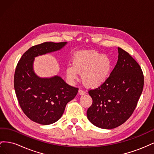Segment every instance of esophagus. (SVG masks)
Instances as JSON below:
<instances>
[{
    "mask_svg": "<svg viewBox=\"0 0 154 154\" xmlns=\"http://www.w3.org/2000/svg\"><path fill=\"white\" fill-rule=\"evenodd\" d=\"M78 92H79V94H80V95H83V94H84L85 93V92L83 91V90H82V88H80V89H79V91H78Z\"/></svg>",
    "mask_w": 154,
    "mask_h": 154,
    "instance_id": "esophagus-1",
    "label": "esophagus"
}]
</instances>
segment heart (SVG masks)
Segmentation results:
<instances>
[{
  "label": "heart",
  "mask_w": 154,
  "mask_h": 154,
  "mask_svg": "<svg viewBox=\"0 0 154 154\" xmlns=\"http://www.w3.org/2000/svg\"><path fill=\"white\" fill-rule=\"evenodd\" d=\"M72 66L67 67V76L71 80L77 78L82 73L83 83L90 87H100L108 80L112 70V62L108 56L97 52L80 53L75 56Z\"/></svg>",
  "instance_id": "heart-1"
}]
</instances>
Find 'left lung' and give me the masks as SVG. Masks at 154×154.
Masks as SVG:
<instances>
[{
	"label": "left lung",
	"mask_w": 154,
	"mask_h": 154,
	"mask_svg": "<svg viewBox=\"0 0 154 154\" xmlns=\"http://www.w3.org/2000/svg\"><path fill=\"white\" fill-rule=\"evenodd\" d=\"M118 60L103 85L88 91L92 99L87 118L96 127L112 129L122 125L136 109L143 92L144 76L138 63L118 48Z\"/></svg>",
	"instance_id": "1"
}]
</instances>
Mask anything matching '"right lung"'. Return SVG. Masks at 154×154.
<instances>
[{
	"label": "right lung",
	"mask_w": 154,
	"mask_h": 154,
	"mask_svg": "<svg viewBox=\"0 0 154 154\" xmlns=\"http://www.w3.org/2000/svg\"><path fill=\"white\" fill-rule=\"evenodd\" d=\"M63 42H44L32 46L22 56L14 75V88L24 113L32 122L52 124L62 117L68 102L74 98L78 88L60 76L41 78L32 69L35 57L62 49Z\"/></svg>",
	"instance_id": "add662e5"
}]
</instances>
